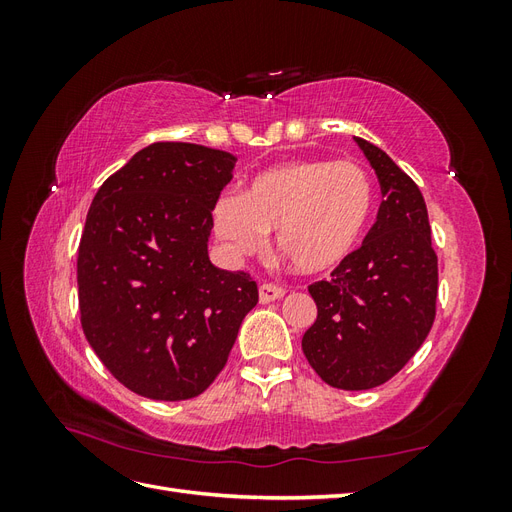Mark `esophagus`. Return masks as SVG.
Segmentation results:
<instances>
[{"mask_svg": "<svg viewBox=\"0 0 512 512\" xmlns=\"http://www.w3.org/2000/svg\"><path fill=\"white\" fill-rule=\"evenodd\" d=\"M284 294H286V290L280 288V286H275V284H260V288H258V299H260V303L277 301V299H282Z\"/></svg>", "mask_w": 512, "mask_h": 512, "instance_id": "34e87169", "label": "esophagus"}]
</instances>
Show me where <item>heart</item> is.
<instances>
[{
    "label": "heart",
    "instance_id": "1",
    "mask_svg": "<svg viewBox=\"0 0 512 512\" xmlns=\"http://www.w3.org/2000/svg\"><path fill=\"white\" fill-rule=\"evenodd\" d=\"M376 209L367 170L350 160H292L258 173L241 194L213 205V228L230 252L275 245L307 273L335 269L359 247Z\"/></svg>",
    "mask_w": 512,
    "mask_h": 512
}]
</instances>
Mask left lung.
<instances>
[{
  "label": "left lung",
  "mask_w": 512,
  "mask_h": 512,
  "mask_svg": "<svg viewBox=\"0 0 512 512\" xmlns=\"http://www.w3.org/2000/svg\"><path fill=\"white\" fill-rule=\"evenodd\" d=\"M354 141L376 170L384 200L359 250L329 282L309 286L318 316L301 348L327 384L367 391L391 380L429 335L438 256L418 185L380 147L359 136Z\"/></svg>",
  "instance_id": "1"
}]
</instances>
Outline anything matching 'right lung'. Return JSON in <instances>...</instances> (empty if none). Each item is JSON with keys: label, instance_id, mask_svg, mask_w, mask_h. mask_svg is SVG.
<instances>
[{"label": "right lung", "instance_id": "obj_1", "mask_svg": "<svg viewBox=\"0 0 512 512\" xmlns=\"http://www.w3.org/2000/svg\"><path fill=\"white\" fill-rule=\"evenodd\" d=\"M237 158L153 143L108 177L79 245L81 324L104 367L136 395L192 399L224 369L258 288L211 265V211Z\"/></svg>", "mask_w": 512, "mask_h": 512}]
</instances>
